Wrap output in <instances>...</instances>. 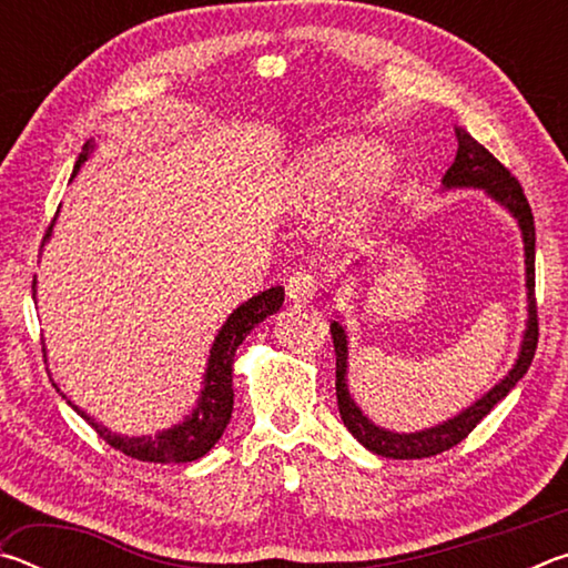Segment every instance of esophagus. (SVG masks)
<instances>
[{"mask_svg": "<svg viewBox=\"0 0 568 568\" xmlns=\"http://www.w3.org/2000/svg\"><path fill=\"white\" fill-rule=\"evenodd\" d=\"M285 293H287V301L295 303V305L311 303L315 293H318V277L311 275V273H295V275L287 277Z\"/></svg>", "mask_w": 568, "mask_h": 568, "instance_id": "1", "label": "esophagus"}]
</instances>
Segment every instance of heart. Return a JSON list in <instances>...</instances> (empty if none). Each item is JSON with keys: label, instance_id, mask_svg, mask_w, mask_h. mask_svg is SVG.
I'll return each instance as SVG.
<instances>
[{"label": "heart", "instance_id": "1", "mask_svg": "<svg viewBox=\"0 0 568 568\" xmlns=\"http://www.w3.org/2000/svg\"><path fill=\"white\" fill-rule=\"evenodd\" d=\"M398 162L373 138H335L303 150L281 178L277 200L293 213H318L339 195L335 227L345 237L368 233L386 210L396 185Z\"/></svg>", "mask_w": 568, "mask_h": 568}]
</instances>
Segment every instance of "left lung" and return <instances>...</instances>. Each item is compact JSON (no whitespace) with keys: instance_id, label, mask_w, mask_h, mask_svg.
I'll list each match as a JSON object with an SVG mask.
<instances>
[{"instance_id":"8db88e82","label":"left lung","mask_w":568,"mask_h":568,"mask_svg":"<svg viewBox=\"0 0 568 568\" xmlns=\"http://www.w3.org/2000/svg\"><path fill=\"white\" fill-rule=\"evenodd\" d=\"M456 160L454 165L446 170L444 180H440V190H484L494 203L508 210V215L516 220L518 230H521L524 240V265H526V331L521 335V348H518L516 361L511 371L488 388L484 396L476 398L468 408L458 410L454 418L436 426L413 430V434H396L383 426H376L358 403L351 396L348 388V333H345L341 318L331 323V335L335 345V396H338V410L345 423V428L358 438L373 454L383 458H428L436 454H444L450 446L464 440L470 430H474L480 420H484L498 400H504L508 393L516 388V383L526 376L528 365L534 361L536 343H538V323H536V297H534V261H536V230H534V215L528 207V200L524 195L518 180L508 172L501 162H498L491 152L470 138L464 128H456ZM358 265V263H355Z\"/></svg>"}]
</instances>
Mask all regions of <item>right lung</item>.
<instances>
[{"mask_svg":"<svg viewBox=\"0 0 568 568\" xmlns=\"http://www.w3.org/2000/svg\"><path fill=\"white\" fill-rule=\"evenodd\" d=\"M92 150H94V140H90L88 145L82 148L80 158L74 162L72 178L80 172L84 162H88ZM52 227L54 223L50 225V230H47L44 243L50 240ZM32 295L37 297V281L32 285ZM283 301H285V291L281 285H275L253 295L250 301L237 305L235 311L227 315L223 328L217 331L213 345H210L207 365L203 373V390H200L195 408H192V413H187L180 423H175V426L158 430L155 436L112 434L108 426H102L100 420H94L90 413H84L80 406H74L72 400L67 403H70V406L80 413V416L88 420L112 448L122 450L124 456L138 458V460H150V464H187V460H197L217 444L220 436L225 434L230 416H233V398H235L233 361H235L237 345L247 338L250 331H253L257 323H263L267 315L281 311ZM44 355H47V348H44ZM62 398H67L64 393Z\"/></svg>","mask_w":568,"mask_h":568,"instance_id":"add662e5","label":"right lung"}]
</instances>
